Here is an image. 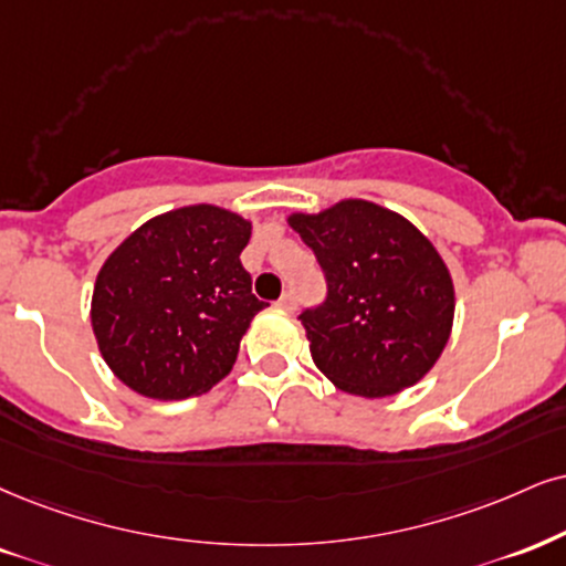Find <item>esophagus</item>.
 Here are the masks:
<instances>
[{
    "instance_id": "34e87169",
    "label": "esophagus",
    "mask_w": 566,
    "mask_h": 566,
    "mask_svg": "<svg viewBox=\"0 0 566 566\" xmlns=\"http://www.w3.org/2000/svg\"><path fill=\"white\" fill-rule=\"evenodd\" d=\"M277 306H281L283 312H296V296H294V291H285V294L281 296V302H277Z\"/></svg>"
}]
</instances>
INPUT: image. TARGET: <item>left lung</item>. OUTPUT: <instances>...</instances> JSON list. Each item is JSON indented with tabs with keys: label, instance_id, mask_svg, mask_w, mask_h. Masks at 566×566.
<instances>
[{
	"label": "left lung",
	"instance_id": "obj_1",
	"mask_svg": "<svg viewBox=\"0 0 566 566\" xmlns=\"http://www.w3.org/2000/svg\"><path fill=\"white\" fill-rule=\"evenodd\" d=\"M289 222L327 283L325 302L298 315L315 365L365 399L422 380L453 323V283L436 247L401 214L361 199Z\"/></svg>",
	"mask_w": 566,
	"mask_h": 566
}]
</instances>
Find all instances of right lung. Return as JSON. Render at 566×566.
Segmentation results:
<instances>
[{
	"instance_id": "obj_1",
	"label": "right lung",
	"mask_w": 566,
	"mask_h": 566,
	"mask_svg": "<svg viewBox=\"0 0 566 566\" xmlns=\"http://www.w3.org/2000/svg\"><path fill=\"white\" fill-rule=\"evenodd\" d=\"M249 239L241 214L193 205L144 222L109 254L91 325L125 386L178 401L226 378L251 317L268 306L241 264Z\"/></svg>"
}]
</instances>
